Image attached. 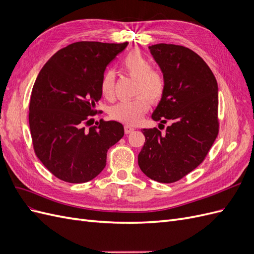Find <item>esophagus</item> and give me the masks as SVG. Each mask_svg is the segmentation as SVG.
<instances>
[{"mask_svg": "<svg viewBox=\"0 0 254 254\" xmlns=\"http://www.w3.org/2000/svg\"><path fill=\"white\" fill-rule=\"evenodd\" d=\"M124 130H125V133L128 134V133H130V132H132L133 130H134V128H133L132 126H130V125H125V126H124Z\"/></svg>", "mask_w": 254, "mask_h": 254, "instance_id": "34e87169", "label": "esophagus"}]
</instances>
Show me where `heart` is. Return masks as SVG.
I'll return each instance as SVG.
<instances>
[{"mask_svg": "<svg viewBox=\"0 0 254 254\" xmlns=\"http://www.w3.org/2000/svg\"><path fill=\"white\" fill-rule=\"evenodd\" d=\"M122 66L129 76L136 79L135 94L137 95L130 101H123L112 106L109 114L114 120L137 124L144 113L149 109L150 101L159 102L165 91V78L158 70L151 68V63L139 51L129 52L122 61ZM114 91V73L107 71L103 75L101 82V92L104 97L111 98Z\"/></svg>", "mask_w": 254, "mask_h": 254, "instance_id": "heart-1", "label": "heart"}]
</instances>
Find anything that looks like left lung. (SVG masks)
I'll list each match as a JSON object with an SVG mask.
<instances>
[{"label": "left lung", "mask_w": 254, "mask_h": 254, "mask_svg": "<svg viewBox=\"0 0 254 254\" xmlns=\"http://www.w3.org/2000/svg\"><path fill=\"white\" fill-rule=\"evenodd\" d=\"M165 78V91L153 121L166 124L165 132L142 129L145 143L137 156L150 179L172 183L200 164L218 134V86L204 60L181 45L148 47Z\"/></svg>", "instance_id": "1"}]
</instances>
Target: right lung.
<instances>
[{
	"mask_svg": "<svg viewBox=\"0 0 254 254\" xmlns=\"http://www.w3.org/2000/svg\"><path fill=\"white\" fill-rule=\"evenodd\" d=\"M128 45L80 41L59 50L37 76L29 103V128L37 157L58 179L83 183L101 174L107 151L124 135L117 121L97 122L107 65Z\"/></svg>",
	"mask_w": 254,
	"mask_h": 254,
	"instance_id": "right-lung-1",
	"label": "right lung"
}]
</instances>
